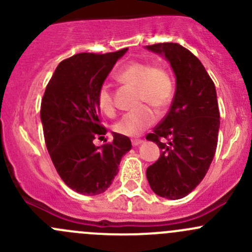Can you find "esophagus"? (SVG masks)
<instances>
[{
	"label": "esophagus",
	"instance_id": "esophagus-1",
	"mask_svg": "<svg viewBox=\"0 0 252 252\" xmlns=\"http://www.w3.org/2000/svg\"><path fill=\"white\" fill-rule=\"evenodd\" d=\"M142 142L141 139H134V140H131V144H133V146H139Z\"/></svg>",
	"mask_w": 252,
	"mask_h": 252
}]
</instances>
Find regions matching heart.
<instances>
[{"label":"heart","mask_w":252,"mask_h":252,"mask_svg":"<svg viewBox=\"0 0 252 252\" xmlns=\"http://www.w3.org/2000/svg\"><path fill=\"white\" fill-rule=\"evenodd\" d=\"M117 79L122 83L138 88V105L149 103L157 111L166 110L173 100L174 81L169 72L158 65L146 62H130L117 73ZM98 110L106 116L116 113L113 94L111 86L103 83L96 95ZM156 121V113L149 106H141L138 110L124 114L113 126L114 131L122 135L135 136L151 126Z\"/></svg>","instance_id":"obj_1"}]
</instances>
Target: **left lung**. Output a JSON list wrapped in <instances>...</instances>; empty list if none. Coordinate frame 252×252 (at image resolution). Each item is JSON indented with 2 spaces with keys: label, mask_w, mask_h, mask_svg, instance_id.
<instances>
[{
  "label": "left lung",
  "mask_w": 252,
  "mask_h": 252,
  "mask_svg": "<svg viewBox=\"0 0 252 252\" xmlns=\"http://www.w3.org/2000/svg\"><path fill=\"white\" fill-rule=\"evenodd\" d=\"M163 55L175 74V94L167 116L147 134L161 155L146 169L152 191L178 200L201 183L215 156L220 110L215 84L199 58L173 42L146 46Z\"/></svg>",
  "instance_id": "left-lung-1"
}]
</instances>
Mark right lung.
Here are the masks:
<instances>
[{
    "mask_svg": "<svg viewBox=\"0 0 252 252\" xmlns=\"http://www.w3.org/2000/svg\"><path fill=\"white\" fill-rule=\"evenodd\" d=\"M126 51L72 56L57 65L45 90L40 117L47 151L61 179L79 194L106 191L122 157L131 149L130 139L118 133H112L113 141L102 146L93 142L107 133L96 95Z\"/></svg>",
    "mask_w": 252,
    "mask_h": 252,
    "instance_id": "add662e5",
    "label": "right lung"
}]
</instances>
